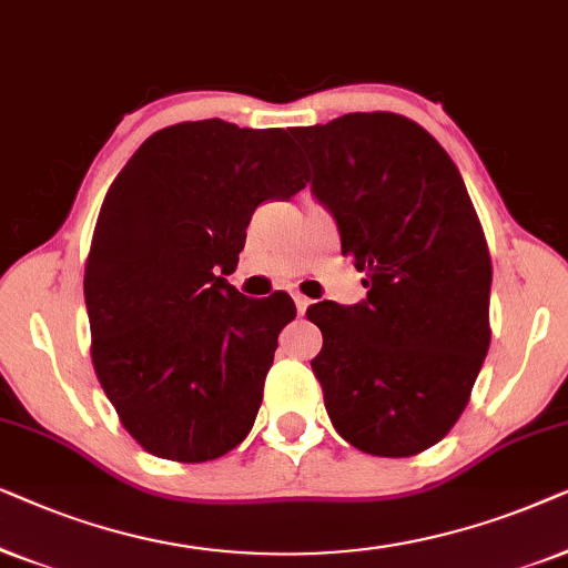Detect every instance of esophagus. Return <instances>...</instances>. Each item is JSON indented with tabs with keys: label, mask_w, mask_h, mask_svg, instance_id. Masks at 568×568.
Instances as JSON below:
<instances>
[{
	"label": "esophagus",
	"mask_w": 568,
	"mask_h": 568,
	"mask_svg": "<svg viewBox=\"0 0 568 568\" xmlns=\"http://www.w3.org/2000/svg\"><path fill=\"white\" fill-rule=\"evenodd\" d=\"M293 301H296V308H298V314H304L308 306H312V301H308L306 296H301V293H293Z\"/></svg>",
	"instance_id": "34e87169"
}]
</instances>
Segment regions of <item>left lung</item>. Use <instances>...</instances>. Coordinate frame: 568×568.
<instances>
[{
	"mask_svg": "<svg viewBox=\"0 0 568 568\" xmlns=\"http://www.w3.org/2000/svg\"><path fill=\"white\" fill-rule=\"evenodd\" d=\"M312 192L366 301H322L312 368L332 426L355 449L413 457L449 434L490 345V254L465 181L438 142L389 111L293 126Z\"/></svg>",
	"mask_w": 568,
	"mask_h": 568,
	"instance_id": "1",
	"label": "left lung"
}]
</instances>
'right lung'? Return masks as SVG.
<instances>
[{
  "label": "right lung",
  "mask_w": 568,
  "mask_h": 568,
  "mask_svg": "<svg viewBox=\"0 0 568 568\" xmlns=\"http://www.w3.org/2000/svg\"><path fill=\"white\" fill-rule=\"evenodd\" d=\"M306 181L288 132L223 119L165 126L113 179L85 264L90 353L150 455L207 463L252 430L296 304L241 296L225 275L254 210Z\"/></svg>",
  "instance_id": "add662e5"
}]
</instances>
